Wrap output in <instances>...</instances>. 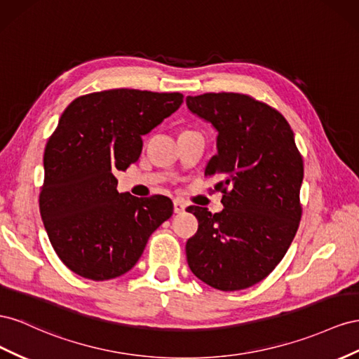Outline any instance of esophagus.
I'll use <instances>...</instances> for the list:
<instances>
[{"instance_id":"esophagus-1","label":"esophagus","mask_w":359,"mask_h":359,"mask_svg":"<svg viewBox=\"0 0 359 359\" xmlns=\"http://www.w3.org/2000/svg\"><path fill=\"white\" fill-rule=\"evenodd\" d=\"M172 204H174V212H176V213H182V212H185V209H187V204L179 198L174 200Z\"/></svg>"}]
</instances>
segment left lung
Masks as SVG:
<instances>
[{"label":"left lung","instance_id":"obj_1","mask_svg":"<svg viewBox=\"0 0 359 359\" xmlns=\"http://www.w3.org/2000/svg\"><path fill=\"white\" fill-rule=\"evenodd\" d=\"M187 107L218 132L206 174H219L224 194L219 213L187 209L198 219L188 264L213 289L251 287L283 260L299 227L304 162L293 130L278 111L247 95L188 96Z\"/></svg>","mask_w":359,"mask_h":359}]
</instances>
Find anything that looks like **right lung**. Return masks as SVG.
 <instances>
[{
    "mask_svg": "<svg viewBox=\"0 0 359 359\" xmlns=\"http://www.w3.org/2000/svg\"><path fill=\"white\" fill-rule=\"evenodd\" d=\"M180 93L130 88L75 99L49 138L40 215L50 245L67 268L105 281L134 268L150 234L172 215L163 196L117 191V171L137 162L142 135L176 112Z\"/></svg>",
    "mask_w": 359,
    "mask_h": 359,
    "instance_id": "add662e5",
    "label": "right lung"
}]
</instances>
